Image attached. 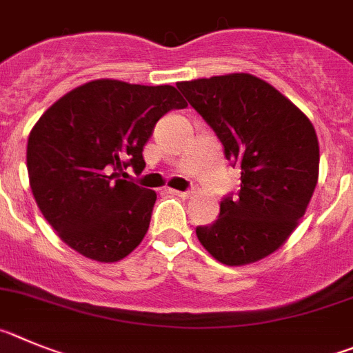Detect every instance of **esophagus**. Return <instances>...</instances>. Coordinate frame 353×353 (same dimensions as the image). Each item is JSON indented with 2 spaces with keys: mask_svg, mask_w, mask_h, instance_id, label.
Returning <instances> with one entry per match:
<instances>
[{
  "mask_svg": "<svg viewBox=\"0 0 353 353\" xmlns=\"http://www.w3.org/2000/svg\"><path fill=\"white\" fill-rule=\"evenodd\" d=\"M167 193H170V195L181 196V199H188V196L192 195V192H179V190H172V188L167 190Z\"/></svg>",
  "mask_w": 353,
  "mask_h": 353,
  "instance_id": "1",
  "label": "esophagus"
}]
</instances>
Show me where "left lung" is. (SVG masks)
<instances>
[{
	"label": "left lung",
	"instance_id": "1",
	"mask_svg": "<svg viewBox=\"0 0 353 353\" xmlns=\"http://www.w3.org/2000/svg\"><path fill=\"white\" fill-rule=\"evenodd\" d=\"M177 90L223 145L241 186L220 202V216L196 227L202 246L227 265L276 252L304 216L319 179V139L288 98L250 74L179 82Z\"/></svg>",
	"mask_w": 353,
	"mask_h": 353
}]
</instances>
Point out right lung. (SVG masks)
I'll use <instances>...</instances> for the list:
<instances>
[{"mask_svg":"<svg viewBox=\"0 0 353 353\" xmlns=\"http://www.w3.org/2000/svg\"><path fill=\"white\" fill-rule=\"evenodd\" d=\"M184 107L172 85L100 79L42 114L28 139V174L61 241L98 262H117L141 244L157 193L121 174L144 170L142 149L158 119Z\"/></svg>","mask_w":353,"mask_h":353,"instance_id":"1","label":"right lung"}]
</instances>
